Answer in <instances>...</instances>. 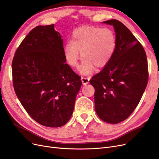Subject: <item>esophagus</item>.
Here are the masks:
<instances>
[{"instance_id":"obj_1","label":"esophagus","mask_w":159,"mask_h":159,"mask_svg":"<svg viewBox=\"0 0 159 159\" xmlns=\"http://www.w3.org/2000/svg\"><path fill=\"white\" fill-rule=\"evenodd\" d=\"M90 78H85V77H84V78H81V81H82V84L84 85H86L89 83Z\"/></svg>"}]
</instances>
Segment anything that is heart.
Returning a JSON list of instances; mask_svg holds the SVG:
<instances>
[{
    "label": "heart",
    "mask_w": 159,
    "mask_h": 159,
    "mask_svg": "<svg viewBox=\"0 0 159 159\" xmlns=\"http://www.w3.org/2000/svg\"><path fill=\"white\" fill-rule=\"evenodd\" d=\"M117 38L109 28L84 26L76 28L71 34V41L64 46L65 60L70 66L78 68L80 53L82 58L81 71L92 73L95 66L103 68L112 59L116 49Z\"/></svg>",
    "instance_id": "obj_1"
}]
</instances>
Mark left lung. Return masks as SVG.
<instances>
[{
  "label": "left lung",
  "instance_id": "obj_1",
  "mask_svg": "<svg viewBox=\"0 0 159 159\" xmlns=\"http://www.w3.org/2000/svg\"><path fill=\"white\" fill-rule=\"evenodd\" d=\"M103 23L115 28L116 49L112 59L89 83L95 88L99 117L116 124L127 119L140 102L148 83V62L143 46L122 22L113 19Z\"/></svg>",
  "mask_w": 159,
  "mask_h": 159
}]
</instances>
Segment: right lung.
Here are the masks:
<instances>
[{
	"label": "right lung",
	"instance_id": "obj_1",
	"mask_svg": "<svg viewBox=\"0 0 159 159\" xmlns=\"http://www.w3.org/2000/svg\"><path fill=\"white\" fill-rule=\"evenodd\" d=\"M66 61L63 40L54 25L33 28L14 54V91L28 115L42 125L61 127L73 113L81 81Z\"/></svg>",
	"mask_w": 159,
	"mask_h": 159
}]
</instances>
